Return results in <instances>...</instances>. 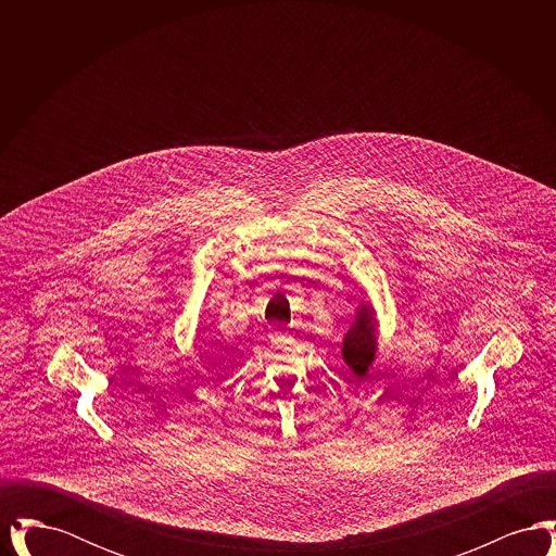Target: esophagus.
<instances>
[{"label":"esophagus","instance_id":"34e87169","mask_svg":"<svg viewBox=\"0 0 556 556\" xmlns=\"http://www.w3.org/2000/svg\"><path fill=\"white\" fill-rule=\"evenodd\" d=\"M270 340H273V342H288V340H290V333L283 331V329H275V331L270 333Z\"/></svg>","mask_w":556,"mask_h":556}]
</instances>
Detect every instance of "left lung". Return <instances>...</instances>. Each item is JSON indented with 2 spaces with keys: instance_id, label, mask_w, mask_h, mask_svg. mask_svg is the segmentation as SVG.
Returning <instances> with one entry per match:
<instances>
[{
  "instance_id": "left-lung-1",
  "label": "left lung",
  "mask_w": 556,
  "mask_h": 556,
  "mask_svg": "<svg viewBox=\"0 0 556 556\" xmlns=\"http://www.w3.org/2000/svg\"><path fill=\"white\" fill-rule=\"evenodd\" d=\"M377 354V318L369 302L356 311V318L348 329L342 344V356L350 370L365 379Z\"/></svg>"
}]
</instances>
